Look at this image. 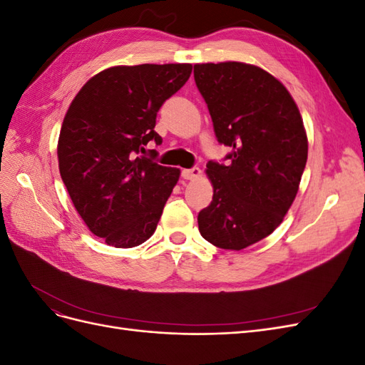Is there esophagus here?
I'll return each mask as SVG.
<instances>
[{"label": "esophagus", "instance_id": "esophagus-1", "mask_svg": "<svg viewBox=\"0 0 365 365\" xmlns=\"http://www.w3.org/2000/svg\"><path fill=\"white\" fill-rule=\"evenodd\" d=\"M181 176L184 180H196L201 176V169L200 168H193V169H184L181 172Z\"/></svg>", "mask_w": 365, "mask_h": 365}]
</instances>
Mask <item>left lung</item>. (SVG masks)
I'll return each mask as SVG.
<instances>
[{
  "mask_svg": "<svg viewBox=\"0 0 365 365\" xmlns=\"http://www.w3.org/2000/svg\"><path fill=\"white\" fill-rule=\"evenodd\" d=\"M195 82L230 164L207 163L213 201L197 215L201 236L244 250L269 236L291 208L307 160L300 111L284 85L244 62L196 63Z\"/></svg>",
  "mask_w": 365,
  "mask_h": 365,
  "instance_id": "obj_1",
  "label": "left lung"
}]
</instances>
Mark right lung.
<instances>
[{
    "mask_svg": "<svg viewBox=\"0 0 365 365\" xmlns=\"http://www.w3.org/2000/svg\"><path fill=\"white\" fill-rule=\"evenodd\" d=\"M192 63L111 67L71 102L58 141L62 181L86 227L115 248L146 242L157 228L180 169L146 158L161 105L189 81ZM157 152L152 150V157Z\"/></svg>",
    "mask_w": 365,
    "mask_h": 365,
    "instance_id": "add662e5",
    "label": "right lung"
}]
</instances>
